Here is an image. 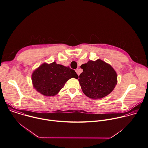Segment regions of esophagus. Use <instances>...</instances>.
Instances as JSON below:
<instances>
[{
  "label": "esophagus",
  "instance_id": "esophagus-1",
  "mask_svg": "<svg viewBox=\"0 0 148 148\" xmlns=\"http://www.w3.org/2000/svg\"><path fill=\"white\" fill-rule=\"evenodd\" d=\"M75 71H76V73H77V74L78 75V76L79 75V74H80V72H79V69H77L76 70H75Z\"/></svg>",
  "mask_w": 148,
  "mask_h": 148
}]
</instances>
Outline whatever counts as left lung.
<instances>
[{
  "instance_id": "8db88e82",
  "label": "left lung",
  "mask_w": 148,
  "mask_h": 148,
  "mask_svg": "<svg viewBox=\"0 0 148 148\" xmlns=\"http://www.w3.org/2000/svg\"><path fill=\"white\" fill-rule=\"evenodd\" d=\"M83 72L78 79L83 92L98 99L109 95L117 84V75L112 66L101 59L89 60L81 66Z\"/></svg>"
}]
</instances>
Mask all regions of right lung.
<instances>
[{"instance_id": "add662e5", "label": "right lung", "mask_w": 148, "mask_h": 148, "mask_svg": "<svg viewBox=\"0 0 148 148\" xmlns=\"http://www.w3.org/2000/svg\"><path fill=\"white\" fill-rule=\"evenodd\" d=\"M71 78H78L76 72L69 67L57 64L43 63L32 73L33 87L45 96H54Z\"/></svg>"}]
</instances>
